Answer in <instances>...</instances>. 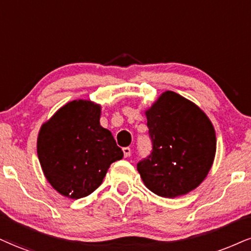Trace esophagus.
Here are the masks:
<instances>
[{"mask_svg": "<svg viewBox=\"0 0 251 251\" xmlns=\"http://www.w3.org/2000/svg\"><path fill=\"white\" fill-rule=\"evenodd\" d=\"M130 153H131L130 148H129V147L123 148V154H125V157H129V156H130Z\"/></svg>", "mask_w": 251, "mask_h": 251, "instance_id": "34e87169", "label": "esophagus"}]
</instances>
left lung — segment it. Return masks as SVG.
<instances>
[{"label":"left lung","mask_w":251,"mask_h":251,"mask_svg":"<svg viewBox=\"0 0 251 251\" xmlns=\"http://www.w3.org/2000/svg\"><path fill=\"white\" fill-rule=\"evenodd\" d=\"M145 115L152 151L137 163L142 180L159 197L184 196L212 168L214 126L197 104L171 91L163 93Z\"/></svg>","instance_id":"1"}]
</instances>
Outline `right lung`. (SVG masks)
Returning a JSON list of instances; mask_svg holds the SVG:
<instances>
[{
	"label": "right lung",
	"instance_id": "right-lung-1",
	"mask_svg": "<svg viewBox=\"0 0 251 251\" xmlns=\"http://www.w3.org/2000/svg\"><path fill=\"white\" fill-rule=\"evenodd\" d=\"M101 107L74 100L40 128L37 153L51 186L71 199L87 197L100 186L110 164L123 151L100 125Z\"/></svg>",
	"mask_w": 251,
	"mask_h": 251
}]
</instances>
